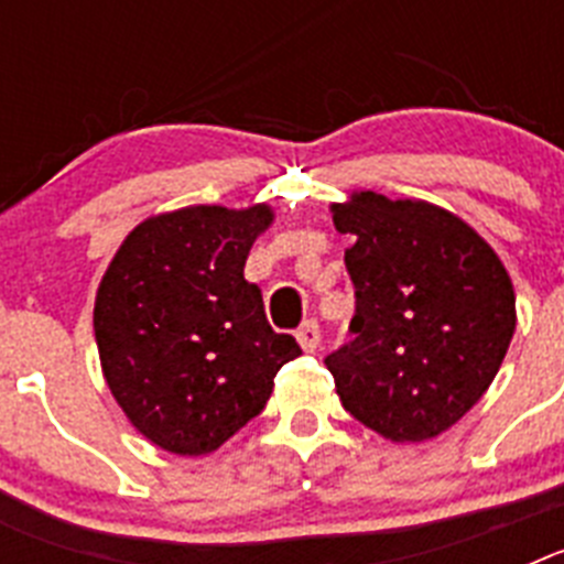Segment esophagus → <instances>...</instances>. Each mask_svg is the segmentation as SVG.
Instances as JSON below:
<instances>
[{
    "instance_id": "obj_1",
    "label": "esophagus",
    "mask_w": 564,
    "mask_h": 564,
    "mask_svg": "<svg viewBox=\"0 0 564 564\" xmlns=\"http://www.w3.org/2000/svg\"><path fill=\"white\" fill-rule=\"evenodd\" d=\"M296 338H299V344H302V350H307V352L316 350L318 341H322V330H318L316 318H307L305 325L296 330Z\"/></svg>"
}]
</instances>
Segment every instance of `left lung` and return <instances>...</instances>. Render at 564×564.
<instances>
[{
  "instance_id": "left-lung-1",
  "label": "left lung",
  "mask_w": 564,
  "mask_h": 564,
  "mask_svg": "<svg viewBox=\"0 0 564 564\" xmlns=\"http://www.w3.org/2000/svg\"><path fill=\"white\" fill-rule=\"evenodd\" d=\"M356 316L325 358L341 406L378 435L417 443L460 421L495 381L514 336V288L455 214L361 192L333 206Z\"/></svg>"
}]
</instances>
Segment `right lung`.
Wrapping results in <instances>:
<instances>
[{
  "label": "right lung",
  "instance_id": "right-lung-1",
  "mask_svg": "<svg viewBox=\"0 0 564 564\" xmlns=\"http://www.w3.org/2000/svg\"><path fill=\"white\" fill-rule=\"evenodd\" d=\"M268 206H188L134 228L96 296L104 376L134 430L174 455H206L265 410L282 364L302 356L268 325L248 282Z\"/></svg>",
  "mask_w": 564,
  "mask_h": 564
}]
</instances>
